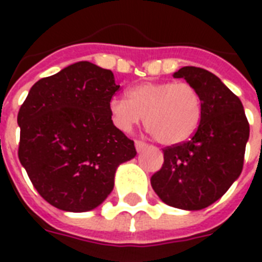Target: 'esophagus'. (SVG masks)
I'll return each mask as SVG.
<instances>
[{
  "label": "esophagus",
  "mask_w": 262,
  "mask_h": 262,
  "mask_svg": "<svg viewBox=\"0 0 262 262\" xmlns=\"http://www.w3.org/2000/svg\"><path fill=\"white\" fill-rule=\"evenodd\" d=\"M135 145H136V149H137V152H141L144 149V148L147 147L148 144L144 143V141H141V140H136Z\"/></svg>",
  "instance_id": "esophagus-1"
}]
</instances>
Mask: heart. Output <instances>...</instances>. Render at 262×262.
I'll use <instances>...</instances> for the list:
<instances>
[{
  "label": "heart",
  "instance_id": "b5f03b06",
  "mask_svg": "<svg viewBox=\"0 0 262 262\" xmlns=\"http://www.w3.org/2000/svg\"><path fill=\"white\" fill-rule=\"evenodd\" d=\"M111 121L130 132L143 119L154 139L163 145L183 143L194 135L203 118V98L190 83L147 81L127 91V99L108 103Z\"/></svg>",
  "mask_w": 262,
  "mask_h": 262
}]
</instances>
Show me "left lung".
I'll return each mask as SVG.
<instances>
[{"label":"left lung","mask_w":262,"mask_h":262,"mask_svg":"<svg viewBox=\"0 0 262 262\" xmlns=\"http://www.w3.org/2000/svg\"><path fill=\"white\" fill-rule=\"evenodd\" d=\"M174 77L199 90L203 118L190 139L163 148L164 162L151 185L170 207L199 211L217 201L241 175L250 127L239 98L213 73L183 67Z\"/></svg>","instance_id":"8db88e82"}]
</instances>
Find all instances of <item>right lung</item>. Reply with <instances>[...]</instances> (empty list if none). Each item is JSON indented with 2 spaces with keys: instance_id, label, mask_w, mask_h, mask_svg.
Here are the masks:
<instances>
[{
  "instance_id": "obj_1",
  "label": "right lung",
  "mask_w": 262,
  "mask_h": 262,
  "mask_svg": "<svg viewBox=\"0 0 262 262\" xmlns=\"http://www.w3.org/2000/svg\"><path fill=\"white\" fill-rule=\"evenodd\" d=\"M113 72L81 61L32 85L17 114L18 159L53 207L87 212L106 200L135 141L111 121Z\"/></svg>"
}]
</instances>
